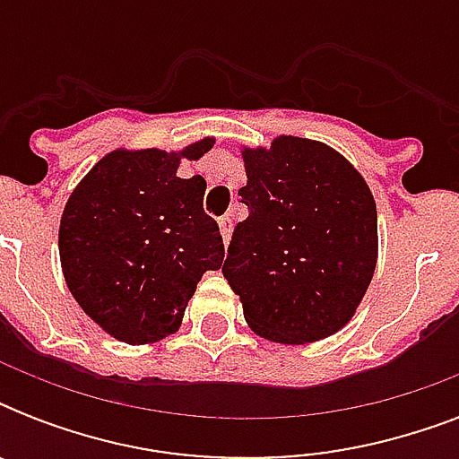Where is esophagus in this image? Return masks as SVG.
Wrapping results in <instances>:
<instances>
[{"mask_svg":"<svg viewBox=\"0 0 459 459\" xmlns=\"http://www.w3.org/2000/svg\"><path fill=\"white\" fill-rule=\"evenodd\" d=\"M230 230H233V219H230V216H221V219H219V233H221L223 243H229L230 240Z\"/></svg>","mask_w":459,"mask_h":459,"instance_id":"1","label":"esophagus"}]
</instances>
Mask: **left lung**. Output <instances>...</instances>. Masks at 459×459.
Segmentation results:
<instances>
[{
	"label": "left lung",
	"mask_w": 459,
	"mask_h": 459,
	"mask_svg": "<svg viewBox=\"0 0 459 459\" xmlns=\"http://www.w3.org/2000/svg\"><path fill=\"white\" fill-rule=\"evenodd\" d=\"M250 216L238 223L223 276L247 326L266 341L307 345L355 316L378 257L377 202L333 147L279 135L240 147Z\"/></svg>",
	"instance_id": "1"
}]
</instances>
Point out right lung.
I'll use <instances>...</instances> for the list:
<instances>
[{
    "mask_svg": "<svg viewBox=\"0 0 459 459\" xmlns=\"http://www.w3.org/2000/svg\"><path fill=\"white\" fill-rule=\"evenodd\" d=\"M212 135L180 150L117 147L68 195L59 223L66 286L104 333L150 345L176 333L223 243L204 214V178H180L183 159L214 147Z\"/></svg>",
    "mask_w": 459,
    "mask_h": 459,
    "instance_id": "1",
    "label": "right lung"
}]
</instances>
